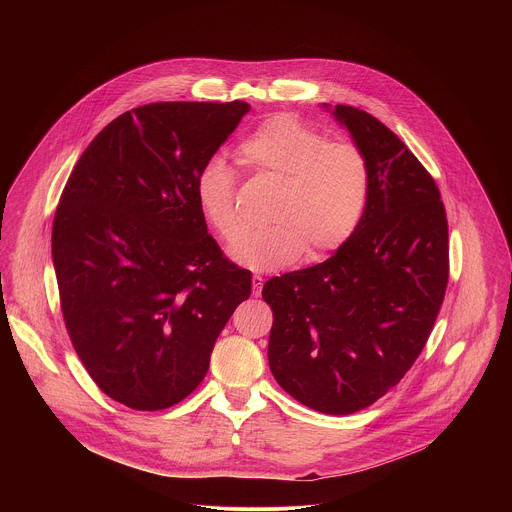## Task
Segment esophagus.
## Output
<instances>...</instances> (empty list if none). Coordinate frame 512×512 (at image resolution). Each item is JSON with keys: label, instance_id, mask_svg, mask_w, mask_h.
I'll return each instance as SVG.
<instances>
[{"label": "esophagus", "instance_id": "obj_1", "mask_svg": "<svg viewBox=\"0 0 512 512\" xmlns=\"http://www.w3.org/2000/svg\"><path fill=\"white\" fill-rule=\"evenodd\" d=\"M262 286H264V278H262L260 274H254V276H252V293H254V295H260Z\"/></svg>", "mask_w": 512, "mask_h": 512}]
</instances>
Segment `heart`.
Here are the masks:
<instances>
[{
    "mask_svg": "<svg viewBox=\"0 0 512 512\" xmlns=\"http://www.w3.org/2000/svg\"><path fill=\"white\" fill-rule=\"evenodd\" d=\"M254 173L280 181L268 220L272 226L242 234L230 258L258 272L297 262L307 250L321 260L343 248L365 215L370 173L363 151L349 142H327L288 114L262 122L238 146ZM236 175L219 157H209L195 177V199L203 219L224 240L240 228Z\"/></svg>",
    "mask_w": 512,
    "mask_h": 512,
    "instance_id": "1",
    "label": "heart"
}]
</instances>
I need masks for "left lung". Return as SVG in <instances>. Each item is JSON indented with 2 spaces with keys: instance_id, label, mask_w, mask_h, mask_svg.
I'll return each mask as SVG.
<instances>
[{
  "instance_id": "1",
  "label": "left lung",
  "mask_w": 512,
  "mask_h": 512,
  "mask_svg": "<svg viewBox=\"0 0 512 512\" xmlns=\"http://www.w3.org/2000/svg\"><path fill=\"white\" fill-rule=\"evenodd\" d=\"M333 116L368 163L365 215L329 260L268 280L262 297L274 313L278 384L343 416L382 398L422 353L447 288L449 242L438 185L418 157L365 110L337 104Z\"/></svg>"
}]
</instances>
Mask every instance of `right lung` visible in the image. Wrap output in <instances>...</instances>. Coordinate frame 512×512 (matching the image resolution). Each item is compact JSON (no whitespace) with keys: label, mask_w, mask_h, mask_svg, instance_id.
Instances as JSON below:
<instances>
[{"label":"right lung","mask_w":512,"mask_h":512,"mask_svg":"<svg viewBox=\"0 0 512 512\" xmlns=\"http://www.w3.org/2000/svg\"><path fill=\"white\" fill-rule=\"evenodd\" d=\"M250 104L153 102L84 149L53 220V264L74 351L112 400L163 410L205 378L252 292L207 232L195 177Z\"/></svg>","instance_id":"1"}]
</instances>
